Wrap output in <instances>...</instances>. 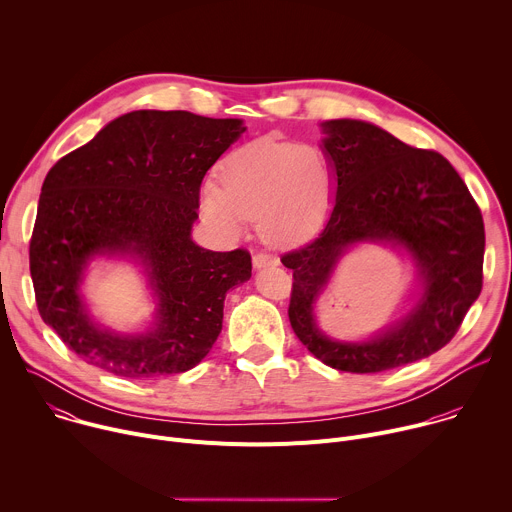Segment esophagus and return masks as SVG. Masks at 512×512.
Instances as JSON below:
<instances>
[{"label": "esophagus", "mask_w": 512, "mask_h": 512, "mask_svg": "<svg viewBox=\"0 0 512 512\" xmlns=\"http://www.w3.org/2000/svg\"><path fill=\"white\" fill-rule=\"evenodd\" d=\"M269 265H277V259L267 255V253H257L253 255V267L255 269H263V267H269Z\"/></svg>", "instance_id": "34e87169"}]
</instances>
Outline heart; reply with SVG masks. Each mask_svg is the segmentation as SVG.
Masks as SVG:
<instances>
[{"instance_id": "1", "label": "heart", "mask_w": 512, "mask_h": 512, "mask_svg": "<svg viewBox=\"0 0 512 512\" xmlns=\"http://www.w3.org/2000/svg\"><path fill=\"white\" fill-rule=\"evenodd\" d=\"M332 166L314 145L251 141L221 166V186L206 184L200 206L206 221L237 237L257 216L261 237L271 245L308 239L324 221L332 196Z\"/></svg>"}]
</instances>
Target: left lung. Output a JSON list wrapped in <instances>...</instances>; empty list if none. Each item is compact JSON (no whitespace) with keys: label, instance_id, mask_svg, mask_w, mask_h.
Wrapping results in <instances>:
<instances>
[{"label":"left lung","instance_id":"8db88e82","mask_svg":"<svg viewBox=\"0 0 512 512\" xmlns=\"http://www.w3.org/2000/svg\"><path fill=\"white\" fill-rule=\"evenodd\" d=\"M320 127L334 200L320 235L281 257L294 269L289 322L302 344L336 371H391L446 346L478 300L482 214L442 154L411 148L358 119H332ZM362 242L405 250L418 267L420 294L395 325L364 341H338L317 326L315 304L337 261Z\"/></svg>","mask_w":512,"mask_h":512}]
</instances>
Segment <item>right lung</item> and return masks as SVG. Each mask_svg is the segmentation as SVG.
<instances>
[{"instance_id":"add662e5","label":"right lung","mask_w":512,"mask_h":512,"mask_svg":"<svg viewBox=\"0 0 512 512\" xmlns=\"http://www.w3.org/2000/svg\"><path fill=\"white\" fill-rule=\"evenodd\" d=\"M243 119L141 109L107 123L48 172L30 241L42 320L93 367L127 379L194 369L223 328L227 291L251 277L243 249L192 241L200 184L245 133ZM97 256L142 267L157 302L143 333L99 325L82 296Z\"/></svg>"}]
</instances>
